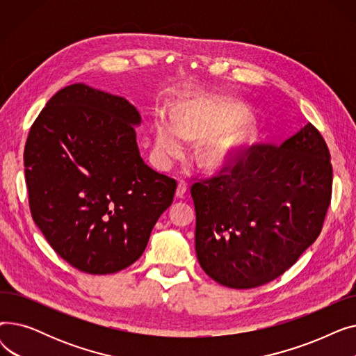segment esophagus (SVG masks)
Listing matches in <instances>:
<instances>
[{
    "label": "esophagus",
    "mask_w": 356,
    "mask_h": 356,
    "mask_svg": "<svg viewBox=\"0 0 356 356\" xmlns=\"http://www.w3.org/2000/svg\"><path fill=\"white\" fill-rule=\"evenodd\" d=\"M186 192H188V183H186L184 180H180V181H179V184H177L176 196H177V197H183Z\"/></svg>",
    "instance_id": "34e87169"
}]
</instances>
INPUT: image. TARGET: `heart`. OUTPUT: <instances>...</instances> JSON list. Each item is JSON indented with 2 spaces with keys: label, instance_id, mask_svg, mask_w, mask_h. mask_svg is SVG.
<instances>
[{
  "label": "heart",
  "instance_id": "obj_1",
  "mask_svg": "<svg viewBox=\"0 0 356 356\" xmlns=\"http://www.w3.org/2000/svg\"><path fill=\"white\" fill-rule=\"evenodd\" d=\"M236 117L234 111L223 106L193 108L184 115L183 122L172 115H161L156 122V152L163 161H170L188 149L191 138L215 133ZM239 143L241 134L236 131L219 133L204 147V157L213 163L227 160Z\"/></svg>",
  "mask_w": 356,
  "mask_h": 356
}]
</instances>
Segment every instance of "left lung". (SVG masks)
<instances>
[{
    "instance_id": "obj_1",
    "label": "left lung",
    "mask_w": 356,
    "mask_h": 356,
    "mask_svg": "<svg viewBox=\"0 0 356 356\" xmlns=\"http://www.w3.org/2000/svg\"><path fill=\"white\" fill-rule=\"evenodd\" d=\"M330 153L313 124L280 145L241 148L196 177L199 264L216 283L254 289L287 271L319 236L332 199Z\"/></svg>"
}]
</instances>
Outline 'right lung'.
Here are the masks:
<instances>
[{"mask_svg":"<svg viewBox=\"0 0 356 356\" xmlns=\"http://www.w3.org/2000/svg\"><path fill=\"white\" fill-rule=\"evenodd\" d=\"M140 112L127 99L69 85L49 99L24 147L29 204L51 248L83 273L112 274L141 257L177 181L138 152Z\"/></svg>","mask_w":356,"mask_h":356,"instance_id":"1","label":"right lung"}]
</instances>
